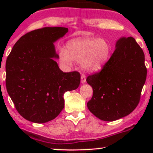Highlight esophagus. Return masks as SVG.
Returning a JSON list of instances; mask_svg holds the SVG:
<instances>
[{
  "instance_id": "obj_1",
  "label": "esophagus",
  "mask_w": 153,
  "mask_h": 153,
  "mask_svg": "<svg viewBox=\"0 0 153 153\" xmlns=\"http://www.w3.org/2000/svg\"><path fill=\"white\" fill-rule=\"evenodd\" d=\"M80 80H81L82 83H84V82H85V81H86V78H85V74L82 73V74H81V78H80Z\"/></svg>"
}]
</instances>
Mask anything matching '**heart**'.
<instances>
[{
	"label": "heart",
	"mask_w": 153,
	"mask_h": 153,
	"mask_svg": "<svg viewBox=\"0 0 153 153\" xmlns=\"http://www.w3.org/2000/svg\"><path fill=\"white\" fill-rule=\"evenodd\" d=\"M111 51L110 44L103 39H77L67 44V50L62 48L59 50V57L64 64L71 65L75 60L82 62L84 69L96 71L108 60Z\"/></svg>",
	"instance_id": "heart-1"
}]
</instances>
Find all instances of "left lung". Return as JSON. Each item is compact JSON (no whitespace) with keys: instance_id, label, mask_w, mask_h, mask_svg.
<instances>
[{"instance_id":"obj_1","label":"left lung","mask_w":153,"mask_h":153,"mask_svg":"<svg viewBox=\"0 0 153 153\" xmlns=\"http://www.w3.org/2000/svg\"><path fill=\"white\" fill-rule=\"evenodd\" d=\"M116 47L101 71L86 78L93 88L88 108L106 122L122 118L135 109L147 77L145 54L134 38H121Z\"/></svg>"}]
</instances>
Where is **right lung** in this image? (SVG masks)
Here are the masks:
<instances>
[{"label": "right lung", "mask_w": 153, "mask_h": 153, "mask_svg": "<svg viewBox=\"0 0 153 153\" xmlns=\"http://www.w3.org/2000/svg\"><path fill=\"white\" fill-rule=\"evenodd\" d=\"M68 31L65 27H44L21 37L8 56L6 85L16 109L24 119L45 123L57 117L65 105L63 95L78 88V71L63 73L53 42Z\"/></svg>", "instance_id": "right-lung-1"}]
</instances>
